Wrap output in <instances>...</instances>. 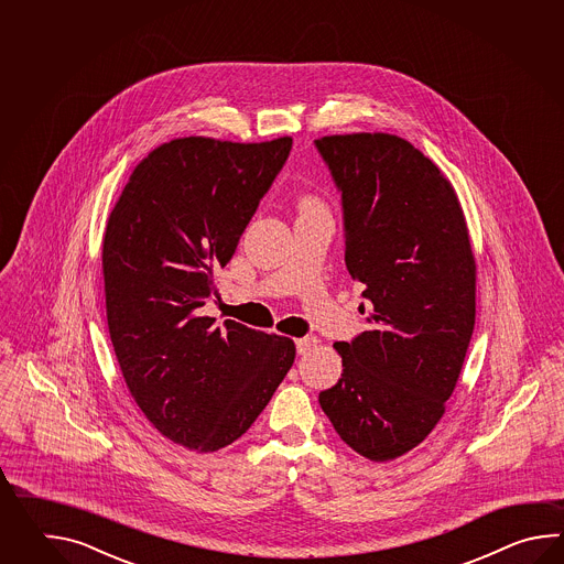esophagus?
<instances>
[{"label": "esophagus", "mask_w": 564, "mask_h": 564, "mask_svg": "<svg viewBox=\"0 0 564 564\" xmlns=\"http://www.w3.org/2000/svg\"><path fill=\"white\" fill-rule=\"evenodd\" d=\"M316 343H318L316 336H302V338H296V350H299V355L308 352L311 348L316 347Z\"/></svg>", "instance_id": "34e87169"}]
</instances>
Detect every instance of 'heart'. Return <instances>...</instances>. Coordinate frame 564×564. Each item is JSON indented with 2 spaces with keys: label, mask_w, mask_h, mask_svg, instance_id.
<instances>
[{
  "label": "heart",
  "mask_w": 564,
  "mask_h": 564,
  "mask_svg": "<svg viewBox=\"0 0 564 564\" xmlns=\"http://www.w3.org/2000/svg\"><path fill=\"white\" fill-rule=\"evenodd\" d=\"M321 207V202L316 199V197H312V195H304L302 199H300V209L302 212H306V209H318Z\"/></svg>",
  "instance_id": "heart-1"
}]
</instances>
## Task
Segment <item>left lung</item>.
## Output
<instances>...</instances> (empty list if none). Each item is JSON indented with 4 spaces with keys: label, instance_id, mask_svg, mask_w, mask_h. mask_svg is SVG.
Returning a JSON list of instances; mask_svg holds the SVG:
<instances>
[{
    "label": "left lung",
    "instance_id": "8db88e82",
    "mask_svg": "<svg viewBox=\"0 0 564 564\" xmlns=\"http://www.w3.org/2000/svg\"><path fill=\"white\" fill-rule=\"evenodd\" d=\"M314 144L340 192L345 262L371 324L335 343L343 375L318 401L348 447L389 462L432 433L456 389L476 323L468 226L452 183L405 139L352 132Z\"/></svg>",
    "mask_w": 564,
    "mask_h": 564
}]
</instances>
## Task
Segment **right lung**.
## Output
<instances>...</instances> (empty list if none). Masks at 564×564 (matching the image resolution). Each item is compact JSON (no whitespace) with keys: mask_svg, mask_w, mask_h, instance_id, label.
Instances as JSON below:
<instances>
[{"mask_svg":"<svg viewBox=\"0 0 564 564\" xmlns=\"http://www.w3.org/2000/svg\"><path fill=\"white\" fill-rule=\"evenodd\" d=\"M290 149V137L173 139L134 167L108 217V333L124 383L161 435L199 454L248 432L296 357L286 336L219 328L199 311Z\"/></svg>","mask_w":564,"mask_h":564,"instance_id":"right-lung-1","label":"right lung"}]
</instances>
